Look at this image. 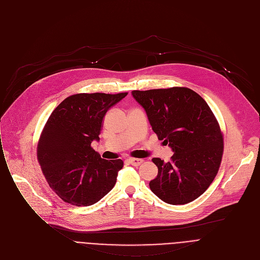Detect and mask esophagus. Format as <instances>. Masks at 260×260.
<instances>
[{"instance_id":"esophagus-1","label":"esophagus","mask_w":260,"mask_h":260,"mask_svg":"<svg viewBox=\"0 0 260 260\" xmlns=\"http://www.w3.org/2000/svg\"><path fill=\"white\" fill-rule=\"evenodd\" d=\"M128 162H129L131 165H133V166H139L140 164L143 163V160H142V159H134V158H132V159H129Z\"/></svg>"}]
</instances>
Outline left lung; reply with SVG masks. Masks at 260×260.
Wrapping results in <instances>:
<instances>
[{
  "label": "left lung",
  "instance_id": "1",
  "mask_svg": "<svg viewBox=\"0 0 260 260\" xmlns=\"http://www.w3.org/2000/svg\"><path fill=\"white\" fill-rule=\"evenodd\" d=\"M145 110L153 132L174 151L170 162L151 161L158 176L151 191L171 205L199 198L214 180L223 154V134L207 102L186 87L132 91Z\"/></svg>",
  "mask_w": 260,
  "mask_h": 260
}]
</instances>
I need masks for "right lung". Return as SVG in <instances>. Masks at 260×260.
Returning <instances> with one entry per match:
<instances>
[{
  "mask_svg": "<svg viewBox=\"0 0 260 260\" xmlns=\"http://www.w3.org/2000/svg\"><path fill=\"white\" fill-rule=\"evenodd\" d=\"M127 94H74L47 120L38 141L37 158L49 186L66 203L93 205L116 184L123 161L101 159L91 142L99 139L108 110Z\"/></svg>",
  "mask_w": 260,
  "mask_h": 260,
  "instance_id": "add662e5",
  "label": "right lung"
}]
</instances>
